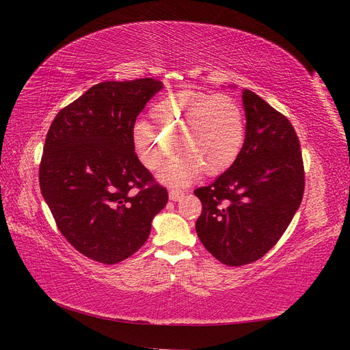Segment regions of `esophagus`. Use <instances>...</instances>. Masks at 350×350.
Segmentation results:
<instances>
[{"label":"esophagus","mask_w":350,"mask_h":350,"mask_svg":"<svg viewBox=\"0 0 350 350\" xmlns=\"http://www.w3.org/2000/svg\"><path fill=\"white\" fill-rule=\"evenodd\" d=\"M185 192L182 189H170L168 192V197L170 200H173V202H177V200H180L183 197Z\"/></svg>","instance_id":"34e87169"}]
</instances>
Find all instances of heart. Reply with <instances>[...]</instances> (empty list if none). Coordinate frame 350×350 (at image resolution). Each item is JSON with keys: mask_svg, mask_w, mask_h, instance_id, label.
Listing matches in <instances>:
<instances>
[{"mask_svg": "<svg viewBox=\"0 0 350 350\" xmlns=\"http://www.w3.org/2000/svg\"><path fill=\"white\" fill-rule=\"evenodd\" d=\"M150 118L156 128L137 122L132 143L143 165L154 171L170 158L174 141L180 154L161 174L170 185H187L202 170L209 176L224 173L242 150L245 113L228 94L187 90L163 96L153 103Z\"/></svg>", "mask_w": 350, "mask_h": 350, "instance_id": "heart-1", "label": "heart"}]
</instances>
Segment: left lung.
<instances>
[{"label":"left lung","mask_w":350,"mask_h":350,"mask_svg":"<svg viewBox=\"0 0 350 350\" xmlns=\"http://www.w3.org/2000/svg\"><path fill=\"white\" fill-rule=\"evenodd\" d=\"M247 128L236 161L194 194L203 204L200 241L227 266L262 258L286 232L302 202L306 179L292 123L251 90L242 93Z\"/></svg>","instance_id":"1"}]
</instances>
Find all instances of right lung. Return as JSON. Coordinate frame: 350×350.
Returning <instances> with one entry per match:
<instances>
[{
    "mask_svg": "<svg viewBox=\"0 0 350 350\" xmlns=\"http://www.w3.org/2000/svg\"><path fill=\"white\" fill-rule=\"evenodd\" d=\"M162 87L153 78L96 84L48 131L42 196L62 234L94 262L114 265L137 252L168 202L132 143L138 114Z\"/></svg>",
    "mask_w": 350,
    "mask_h": 350,
    "instance_id": "obj_1",
    "label": "right lung"
}]
</instances>
